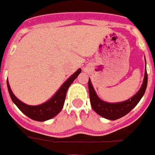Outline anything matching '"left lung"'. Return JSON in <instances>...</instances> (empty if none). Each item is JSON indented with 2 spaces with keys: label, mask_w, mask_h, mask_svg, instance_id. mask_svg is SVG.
I'll use <instances>...</instances> for the list:
<instances>
[{
  "label": "left lung",
  "mask_w": 155,
  "mask_h": 155,
  "mask_svg": "<svg viewBox=\"0 0 155 155\" xmlns=\"http://www.w3.org/2000/svg\"><path fill=\"white\" fill-rule=\"evenodd\" d=\"M147 83H148V74H147V71L145 70L142 87L134 97L122 103L109 104V103L102 101L97 97L95 91L93 89L91 81L88 79V91H89L90 102H91L92 107L97 114H99L104 118L110 119V120L118 119L124 117V115L128 114V113L139 104V102L145 93Z\"/></svg>",
  "instance_id": "left-lung-1"
}]
</instances>
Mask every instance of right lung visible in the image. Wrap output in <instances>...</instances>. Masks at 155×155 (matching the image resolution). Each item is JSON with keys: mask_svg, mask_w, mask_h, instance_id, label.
Segmentation results:
<instances>
[{"mask_svg": "<svg viewBox=\"0 0 155 155\" xmlns=\"http://www.w3.org/2000/svg\"><path fill=\"white\" fill-rule=\"evenodd\" d=\"M81 72H82V70L78 69L75 73H73L68 79L62 84V87L59 88L57 93H55L54 96L51 97L50 100H48L44 104H40V105H37V106L27 105V104L22 103L21 101H20L18 98H16V96L12 92V89H11L9 83H8V80H7L6 83H7V87H8L10 97L13 101V103L17 106V107L24 114L27 115L28 118L39 122L51 119V118L55 117L56 115L58 114L61 112L64 102H65L67 91L68 89L69 86L76 79V78L79 75Z\"/></svg>", "mask_w": 155, "mask_h": 155, "instance_id": "1", "label": "right lung"}]
</instances>
